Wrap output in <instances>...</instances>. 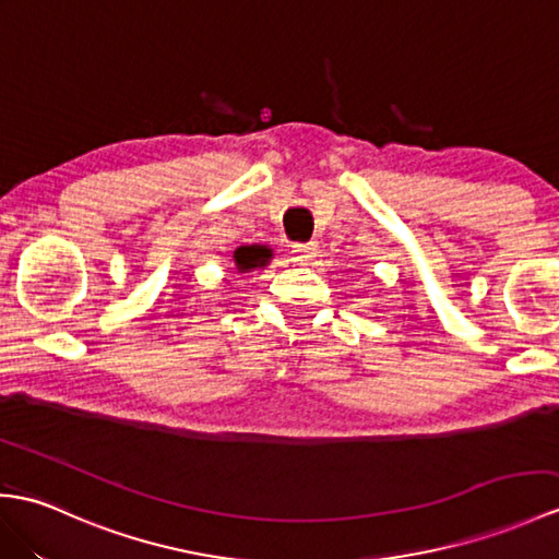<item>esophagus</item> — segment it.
I'll list each match as a JSON object with an SVG mask.
<instances>
[{
  "mask_svg": "<svg viewBox=\"0 0 559 559\" xmlns=\"http://www.w3.org/2000/svg\"><path fill=\"white\" fill-rule=\"evenodd\" d=\"M311 257H317V245L314 242H295L293 245V259L300 264L311 262Z\"/></svg>",
  "mask_w": 559,
  "mask_h": 559,
  "instance_id": "esophagus-1",
  "label": "esophagus"
}]
</instances>
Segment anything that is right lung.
<instances>
[{"label":"right lung","mask_w":559,"mask_h":559,"mask_svg":"<svg viewBox=\"0 0 559 559\" xmlns=\"http://www.w3.org/2000/svg\"><path fill=\"white\" fill-rule=\"evenodd\" d=\"M266 257H269L266 250L257 248V245H252V248H240V250H236V266H238V271L262 266L266 262Z\"/></svg>","instance_id":"add662e5"}]
</instances>
